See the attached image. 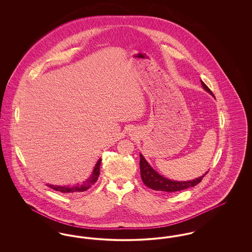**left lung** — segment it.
Listing matches in <instances>:
<instances>
[{"instance_id": "left-lung-1", "label": "left lung", "mask_w": 252, "mask_h": 252, "mask_svg": "<svg viewBox=\"0 0 252 252\" xmlns=\"http://www.w3.org/2000/svg\"><path fill=\"white\" fill-rule=\"evenodd\" d=\"M200 82L204 90H206L212 95L215 96L212 93V91L207 87V85L205 84L202 80H200ZM140 169H141L142 180L148 188H151L152 190H156V191L167 192H179L181 190L193 187L196 184H198L205 177V175H207L208 173L207 172L205 175L198 179L188 180V181H175V180H168L166 178L158 174L156 171L148 164V162L145 160V158L142 154H140Z\"/></svg>"}]
</instances>
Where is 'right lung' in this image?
Returning a JSON list of instances; mask_svg holds the SVG:
<instances>
[{"mask_svg":"<svg viewBox=\"0 0 252 252\" xmlns=\"http://www.w3.org/2000/svg\"><path fill=\"white\" fill-rule=\"evenodd\" d=\"M101 158H99V160L97 161L96 163L95 167L94 169V172H93V175L92 177L85 181L83 184L81 185H76V186H73V187H66V186H55V185H48L50 188L58 191V192H85L87 191L88 189H90L94 183L96 182V180L98 179L99 175H100V164H101Z\"/></svg>","mask_w":252,"mask_h":252,"instance_id":"obj_1","label":"right lung"}]
</instances>
